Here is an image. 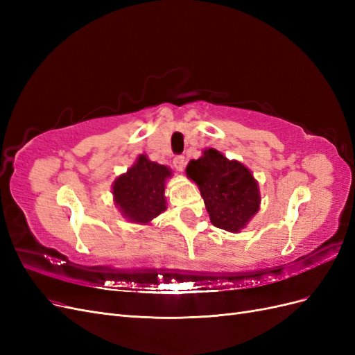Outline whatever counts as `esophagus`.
<instances>
[{
    "label": "esophagus",
    "mask_w": 355,
    "mask_h": 355,
    "mask_svg": "<svg viewBox=\"0 0 355 355\" xmlns=\"http://www.w3.org/2000/svg\"><path fill=\"white\" fill-rule=\"evenodd\" d=\"M173 166H175V168H176L178 171L184 170V168H185V157L178 155V157L173 159Z\"/></svg>",
    "instance_id": "1"
}]
</instances>
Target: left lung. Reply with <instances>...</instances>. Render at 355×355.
Segmentation results:
<instances>
[{
  "label": "left lung",
  "instance_id": "1",
  "mask_svg": "<svg viewBox=\"0 0 355 355\" xmlns=\"http://www.w3.org/2000/svg\"><path fill=\"white\" fill-rule=\"evenodd\" d=\"M187 176L194 180L216 228L239 234L261 209L259 184L252 171L237 159L207 148L191 159Z\"/></svg>",
  "mask_w": 355,
  "mask_h": 355
}]
</instances>
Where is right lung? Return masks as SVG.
I'll return each mask as SVG.
<instances>
[{
  "label": "right lung",
  "instance_id": "obj_1",
  "mask_svg": "<svg viewBox=\"0 0 355 355\" xmlns=\"http://www.w3.org/2000/svg\"><path fill=\"white\" fill-rule=\"evenodd\" d=\"M173 176L170 167L151 161L141 154L125 173L112 184L115 207L128 222L149 225L158 214L166 211V184Z\"/></svg>",
  "mask_w": 355,
  "mask_h": 355
}]
</instances>
